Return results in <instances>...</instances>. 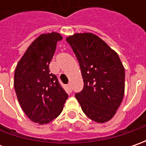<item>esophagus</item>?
I'll return each mask as SVG.
<instances>
[{
	"label": "esophagus",
	"instance_id": "esophagus-1",
	"mask_svg": "<svg viewBox=\"0 0 146 146\" xmlns=\"http://www.w3.org/2000/svg\"><path fill=\"white\" fill-rule=\"evenodd\" d=\"M67 88H68V89H69V91H72V87H71V84H67Z\"/></svg>",
	"mask_w": 146,
	"mask_h": 146
}]
</instances>
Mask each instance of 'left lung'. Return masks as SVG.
Returning <instances> with one entry per match:
<instances>
[{
    "instance_id": "1",
    "label": "left lung",
    "mask_w": 146,
    "mask_h": 146,
    "mask_svg": "<svg viewBox=\"0 0 146 146\" xmlns=\"http://www.w3.org/2000/svg\"><path fill=\"white\" fill-rule=\"evenodd\" d=\"M81 69L82 92L76 98L82 110L97 123H106L116 114L124 95L125 70L119 55L100 37L90 32L66 38Z\"/></svg>"
}]
</instances>
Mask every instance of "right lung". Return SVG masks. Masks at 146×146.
Instances as JSON below:
<instances>
[{"label":"right lung","instance_id":"add662e5","mask_svg":"<svg viewBox=\"0 0 146 146\" xmlns=\"http://www.w3.org/2000/svg\"><path fill=\"white\" fill-rule=\"evenodd\" d=\"M62 39L58 32L39 36L26 50L14 72V89L21 108L32 122L41 125L61 114L68 98L48 68L57 42Z\"/></svg>","mask_w":146,"mask_h":146}]
</instances>
